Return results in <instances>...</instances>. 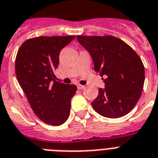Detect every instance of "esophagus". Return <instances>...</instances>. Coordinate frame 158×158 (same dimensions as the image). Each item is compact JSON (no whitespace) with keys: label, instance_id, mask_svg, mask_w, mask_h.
<instances>
[{"label":"esophagus","instance_id":"34e87169","mask_svg":"<svg viewBox=\"0 0 158 158\" xmlns=\"http://www.w3.org/2000/svg\"><path fill=\"white\" fill-rule=\"evenodd\" d=\"M85 88V85H82L78 84L77 85V89H83Z\"/></svg>","mask_w":158,"mask_h":158}]
</instances>
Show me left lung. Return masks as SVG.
Listing matches in <instances>:
<instances>
[{
    "instance_id": "left-lung-1",
    "label": "left lung",
    "mask_w": 158,
    "mask_h": 158,
    "mask_svg": "<svg viewBox=\"0 0 158 158\" xmlns=\"http://www.w3.org/2000/svg\"><path fill=\"white\" fill-rule=\"evenodd\" d=\"M77 41L93 59L105 88L91 105L106 118H119L131 111L142 94L144 67L137 53L123 40L111 35H77Z\"/></svg>"
}]
</instances>
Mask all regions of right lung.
Wrapping results in <instances>:
<instances>
[{"label":"right lung","instance_id":"add662e5","mask_svg":"<svg viewBox=\"0 0 158 158\" xmlns=\"http://www.w3.org/2000/svg\"><path fill=\"white\" fill-rule=\"evenodd\" d=\"M69 36H40L22 44L15 60V73L30 106L40 120L60 126L70 114L75 85L56 81L54 71L59 64L60 51L72 40Z\"/></svg>","mask_w":158,"mask_h":158}]
</instances>
